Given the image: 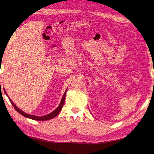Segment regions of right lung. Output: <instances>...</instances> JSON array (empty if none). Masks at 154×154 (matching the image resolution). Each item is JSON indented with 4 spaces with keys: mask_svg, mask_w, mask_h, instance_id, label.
I'll use <instances>...</instances> for the list:
<instances>
[{
    "mask_svg": "<svg viewBox=\"0 0 154 154\" xmlns=\"http://www.w3.org/2000/svg\"><path fill=\"white\" fill-rule=\"evenodd\" d=\"M5 92L6 93V95H7V94H6L5 90L4 89ZM66 92H67V90L65 91V92L63 94V97H62V99H61V103L60 104V105L58 106V107L56 109H55L54 111H53V112L47 114V115H45V116H34V115H30V114H27L26 113L24 112H23L22 110H21L20 109H18V108L16 106L15 104H14V103L12 102V100L11 99H9L10 100V102L11 103V104H12V106H14V108L15 109V110H16V111H17L18 112H19L20 114H22V116H24L26 118H28V119H32V120H40V121H43V120H50L51 119H53V118L56 116L57 114L60 113V112L61 111V110L62 109V107H63V104H64V102H65V94H66ZM8 96V95H7Z\"/></svg>",
    "mask_w": 154,
    "mask_h": 154,
    "instance_id": "obj_1",
    "label": "right lung"
}]
</instances>
